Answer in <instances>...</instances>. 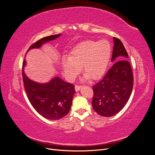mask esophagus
<instances>
[{
    "label": "esophagus",
    "instance_id": "obj_1",
    "mask_svg": "<svg viewBox=\"0 0 155 155\" xmlns=\"http://www.w3.org/2000/svg\"><path fill=\"white\" fill-rule=\"evenodd\" d=\"M82 87V86L81 85H76L75 86V90H76V92H78V91H79V90H80V88Z\"/></svg>",
    "mask_w": 155,
    "mask_h": 155
}]
</instances>
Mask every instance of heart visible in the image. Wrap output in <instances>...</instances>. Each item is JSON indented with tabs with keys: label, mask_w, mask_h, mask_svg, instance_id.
<instances>
[{
	"label": "heart",
	"mask_w": 155,
	"mask_h": 155,
	"mask_svg": "<svg viewBox=\"0 0 155 155\" xmlns=\"http://www.w3.org/2000/svg\"><path fill=\"white\" fill-rule=\"evenodd\" d=\"M110 55L111 46L107 41L87 40L75 46L69 57L63 58V70L68 78L72 79L82 67L85 77L96 79L105 72Z\"/></svg>",
	"instance_id": "b5f03b06"
}]
</instances>
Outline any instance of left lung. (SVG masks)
<instances>
[{"label": "left lung", "instance_id": "left-lung-1", "mask_svg": "<svg viewBox=\"0 0 155 155\" xmlns=\"http://www.w3.org/2000/svg\"><path fill=\"white\" fill-rule=\"evenodd\" d=\"M112 61L118 59L102 79L93 86L92 105L98 114L110 117L116 114L127 103L132 92L134 78L128 61V54L121 41L113 38Z\"/></svg>", "mask_w": 155, "mask_h": 155}]
</instances>
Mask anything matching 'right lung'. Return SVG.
I'll return each mask as SVG.
<instances>
[{
    "instance_id": "right-lung-1",
    "label": "right lung",
    "mask_w": 155,
    "mask_h": 155,
    "mask_svg": "<svg viewBox=\"0 0 155 155\" xmlns=\"http://www.w3.org/2000/svg\"><path fill=\"white\" fill-rule=\"evenodd\" d=\"M61 34L45 37L36 41L28 50L39 48L44 43L57 39ZM26 61L22 63V79L28 97L31 105L44 118L57 120L66 116L71 108L73 96L76 92L74 85L55 77L47 83L41 84L31 81L24 72Z\"/></svg>"
}]
</instances>
